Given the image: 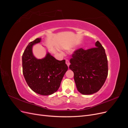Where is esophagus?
<instances>
[{
	"label": "esophagus",
	"mask_w": 128,
	"mask_h": 128,
	"mask_svg": "<svg viewBox=\"0 0 128 128\" xmlns=\"http://www.w3.org/2000/svg\"><path fill=\"white\" fill-rule=\"evenodd\" d=\"M66 63L67 65L68 66V67H69V65H70V62H69V60H67V59H66Z\"/></svg>",
	"instance_id": "obj_1"
}]
</instances>
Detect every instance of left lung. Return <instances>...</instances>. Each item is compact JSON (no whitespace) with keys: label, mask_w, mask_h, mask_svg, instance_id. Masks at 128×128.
Wrapping results in <instances>:
<instances>
[{"label":"left lung","mask_w":128,"mask_h":128,"mask_svg":"<svg viewBox=\"0 0 128 128\" xmlns=\"http://www.w3.org/2000/svg\"><path fill=\"white\" fill-rule=\"evenodd\" d=\"M96 47L74 51L69 69L74 72L78 90L83 94H91L102 88L108 75V61L105 50L99 41Z\"/></svg>","instance_id":"left-lung-1"}]
</instances>
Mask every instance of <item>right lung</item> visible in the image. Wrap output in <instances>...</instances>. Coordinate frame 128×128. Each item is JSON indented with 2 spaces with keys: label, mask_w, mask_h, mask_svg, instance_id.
<instances>
[{
  "label": "right lung",
  "mask_w": 128,
  "mask_h": 128,
  "mask_svg": "<svg viewBox=\"0 0 128 128\" xmlns=\"http://www.w3.org/2000/svg\"><path fill=\"white\" fill-rule=\"evenodd\" d=\"M40 40L41 38H36L26 46L22 55V71L26 83L33 91L48 96L59 88L68 66L65 60H58L48 53L44 59H36L32 47Z\"/></svg>",
  "instance_id": "add662e5"
}]
</instances>
